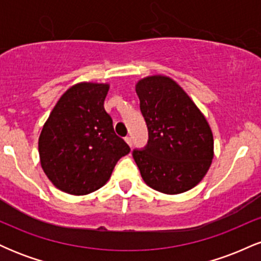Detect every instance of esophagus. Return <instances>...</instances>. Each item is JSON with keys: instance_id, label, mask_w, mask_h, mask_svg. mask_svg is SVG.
<instances>
[{"instance_id": "1", "label": "esophagus", "mask_w": 261, "mask_h": 261, "mask_svg": "<svg viewBox=\"0 0 261 261\" xmlns=\"http://www.w3.org/2000/svg\"><path fill=\"white\" fill-rule=\"evenodd\" d=\"M125 141H126V143H127L128 146H130V147H131V146H133V140H131V137H130V136H126V137H125Z\"/></svg>"}]
</instances>
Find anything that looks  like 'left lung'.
<instances>
[{"instance_id":"8db88e82","label":"left lung","mask_w":261,"mask_h":261,"mask_svg":"<svg viewBox=\"0 0 261 261\" xmlns=\"http://www.w3.org/2000/svg\"><path fill=\"white\" fill-rule=\"evenodd\" d=\"M136 93L148 130L147 145L134 160L149 188L180 194L202 180L214 158V136L190 97L166 76L139 81Z\"/></svg>"}]
</instances>
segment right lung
<instances>
[{"mask_svg": "<svg viewBox=\"0 0 261 261\" xmlns=\"http://www.w3.org/2000/svg\"><path fill=\"white\" fill-rule=\"evenodd\" d=\"M109 85L83 82L61 95L39 137V155L47 178L60 190L86 195L109 180L130 147L115 134L104 109Z\"/></svg>", "mask_w": 261, "mask_h": 261, "instance_id": "add662e5", "label": "right lung"}]
</instances>
